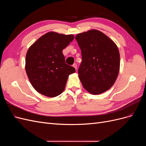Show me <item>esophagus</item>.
Wrapping results in <instances>:
<instances>
[{"instance_id": "1", "label": "esophagus", "mask_w": 146, "mask_h": 146, "mask_svg": "<svg viewBox=\"0 0 146 146\" xmlns=\"http://www.w3.org/2000/svg\"><path fill=\"white\" fill-rule=\"evenodd\" d=\"M73 67L76 69V70H77V64L76 63H74L73 64Z\"/></svg>"}]
</instances>
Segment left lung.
Masks as SVG:
<instances>
[{
    "mask_svg": "<svg viewBox=\"0 0 146 146\" xmlns=\"http://www.w3.org/2000/svg\"><path fill=\"white\" fill-rule=\"evenodd\" d=\"M82 51L78 77L85 89L97 95L107 91L115 83L120 69V54L112 39L92 29L76 35Z\"/></svg>",
    "mask_w": 146,
    "mask_h": 146,
    "instance_id": "1",
    "label": "left lung"
}]
</instances>
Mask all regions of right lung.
Segmentation results:
<instances>
[{
	"mask_svg": "<svg viewBox=\"0 0 146 146\" xmlns=\"http://www.w3.org/2000/svg\"><path fill=\"white\" fill-rule=\"evenodd\" d=\"M74 38L73 35L49 32L29 47L25 56V70L39 93L54 98L64 91L69 76L76 69L65 63L62 51Z\"/></svg>",
	"mask_w": 146,
	"mask_h": 146,
	"instance_id": "1",
	"label": "right lung"
}]
</instances>
